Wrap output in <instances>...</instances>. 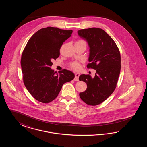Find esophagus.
I'll return each mask as SVG.
<instances>
[{"instance_id": "esophagus-1", "label": "esophagus", "mask_w": 147, "mask_h": 147, "mask_svg": "<svg viewBox=\"0 0 147 147\" xmlns=\"http://www.w3.org/2000/svg\"><path fill=\"white\" fill-rule=\"evenodd\" d=\"M80 76V74L79 73H76L75 74V78L74 79V80L75 81H78L79 80V77Z\"/></svg>"}]
</instances>
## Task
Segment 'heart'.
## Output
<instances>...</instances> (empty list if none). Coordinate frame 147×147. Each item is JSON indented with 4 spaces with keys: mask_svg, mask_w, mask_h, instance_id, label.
Listing matches in <instances>:
<instances>
[{
    "mask_svg": "<svg viewBox=\"0 0 147 147\" xmlns=\"http://www.w3.org/2000/svg\"><path fill=\"white\" fill-rule=\"evenodd\" d=\"M70 67L74 70H79L80 69V65L79 63H78L77 62H73L70 64Z\"/></svg>",
    "mask_w": 147,
    "mask_h": 147,
    "instance_id": "b5f03b06",
    "label": "heart"
}]
</instances>
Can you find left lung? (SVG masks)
<instances>
[{
	"label": "left lung",
	"mask_w": 147,
	"mask_h": 147,
	"mask_svg": "<svg viewBox=\"0 0 147 147\" xmlns=\"http://www.w3.org/2000/svg\"><path fill=\"white\" fill-rule=\"evenodd\" d=\"M80 37L89 47L88 68L96 70L95 77L82 74L79 79L87 85L85 91L79 94L80 98L89 105L100 104L114 91L121 70V56L119 48L104 30L97 28L78 31Z\"/></svg>",
	"instance_id": "8db88e82"
}]
</instances>
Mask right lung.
I'll use <instances>...</instances> for the list:
<instances>
[{"instance_id":"obj_1","label":"right lung","mask_w":147,"mask_h":147,"mask_svg":"<svg viewBox=\"0 0 147 147\" xmlns=\"http://www.w3.org/2000/svg\"><path fill=\"white\" fill-rule=\"evenodd\" d=\"M72 30L47 27L37 31L30 38L21 56L23 80L30 94L37 101L49 103L55 100L63 84L74 78L70 70L56 74L51 68L52 61L59 56V50Z\"/></svg>"}]
</instances>
